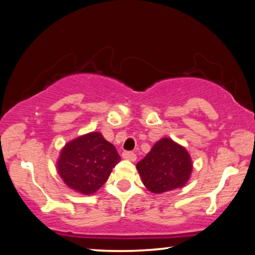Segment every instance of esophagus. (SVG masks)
<instances>
[{
  "label": "esophagus",
  "mask_w": 255,
  "mask_h": 255,
  "mask_svg": "<svg viewBox=\"0 0 255 255\" xmlns=\"http://www.w3.org/2000/svg\"><path fill=\"white\" fill-rule=\"evenodd\" d=\"M122 157L126 160L135 161L136 160V154H135L134 151H124V153H122Z\"/></svg>",
  "instance_id": "obj_1"
}]
</instances>
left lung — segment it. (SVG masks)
<instances>
[{
    "label": "left lung",
    "instance_id": "8db88e82",
    "mask_svg": "<svg viewBox=\"0 0 255 255\" xmlns=\"http://www.w3.org/2000/svg\"><path fill=\"white\" fill-rule=\"evenodd\" d=\"M192 167L188 151L170 138L157 141L136 165L143 185L157 194L185 186Z\"/></svg>",
    "mask_w": 255,
    "mask_h": 255
}]
</instances>
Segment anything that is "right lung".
Here are the masks:
<instances>
[{
	"label": "right lung",
	"instance_id": "1",
	"mask_svg": "<svg viewBox=\"0 0 255 255\" xmlns=\"http://www.w3.org/2000/svg\"><path fill=\"white\" fill-rule=\"evenodd\" d=\"M120 160L115 147L101 134L89 133L63 147L57 170L67 186L89 195L101 188Z\"/></svg>",
	"mask_w": 255,
	"mask_h": 255
}]
</instances>
